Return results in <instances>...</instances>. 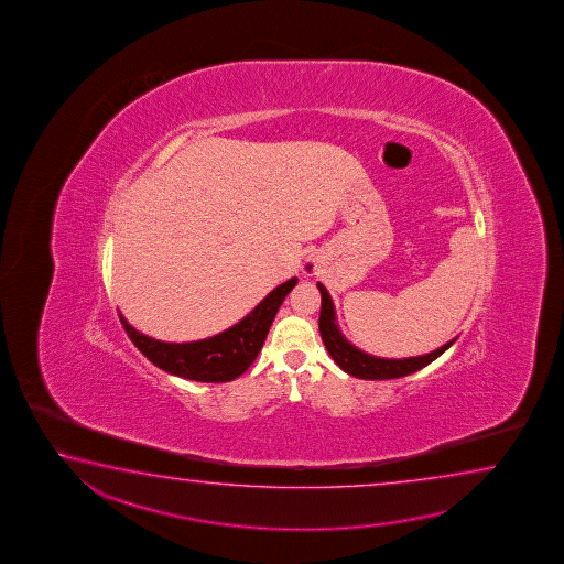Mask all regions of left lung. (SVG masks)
Returning <instances> with one entry per match:
<instances>
[{
  "mask_svg": "<svg viewBox=\"0 0 564 564\" xmlns=\"http://www.w3.org/2000/svg\"><path fill=\"white\" fill-rule=\"evenodd\" d=\"M319 294H322V310H319V334L324 339L325 349L332 355L335 364L339 365L345 372L354 375L357 379H371V381H382V379H399L406 377L411 372H416L422 367L432 364L438 359L440 355L448 349L449 345L456 339H452L446 345L438 347L432 354L419 355V357H406V359H382L375 355L365 354L357 349L354 344L345 339L344 334L337 327L335 319L334 302L329 292L325 290L324 284L317 282Z\"/></svg>",
  "mask_w": 564,
  "mask_h": 564,
  "instance_id": "8db88e82",
  "label": "left lung"
}]
</instances>
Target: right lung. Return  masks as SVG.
<instances>
[{
    "label": "right lung",
    "instance_id": "obj_1",
    "mask_svg": "<svg viewBox=\"0 0 564 564\" xmlns=\"http://www.w3.org/2000/svg\"><path fill=\"white\" fill-rule=\"evenodd\" d=\"M296 284L297 278H290L274 288L239 324L225 329L223 334L187 344L152 339L128 324L120 312L118 315L132 344L162 371L189 381L227 382L240 377L257 359L278 310Z\"/></svg>",
    "mask_w": 564,
    "mask_h": 564
}]
</instances>
